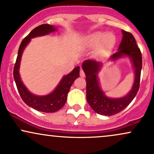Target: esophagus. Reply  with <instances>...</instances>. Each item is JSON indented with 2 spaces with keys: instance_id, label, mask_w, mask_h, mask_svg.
<instances>
[{
  "instance_id": "obj_1",
  "label": "esophagus",
  "mask_w": 154,
  "mask_h": 154,
  "mask_svg": "<svg viewBox=\"0 0 154 154\" xmlns=\"http://www.w3.org/2000/svg\"><path fill=\"white\" fill-rule=\"evenodd\" d=\"M79 75L82 77H85V72L82 70V69H80V71H79Z\"/></svg>"
}]
</instances>
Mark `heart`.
<instances>
[{
    "label": "heart",
    "instance_id": "obj_1",
    "mask_svg": "<svg viewBox=\"0 0 154 154\" xmlns=\"http://www.w3.org/2000/svg\"><path fill=\"white\" fill-rule=\"evenodd\" d=\"M86 43L88 46L95 47L100 44L97 54L103 56L107 54L114 46L115 43V37L112 34L106 35L103 32H94L86 38Z\"/></svg>",
    "mask_w": 154,
    "mask_h": 154
}]
</instances>
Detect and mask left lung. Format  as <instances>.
<instances>
[{
  "label": "left lung",
  "mask_w": 154,
  "mask_h": 154,
  "mask_svg": "<svg viewBox=\"0 0 154 154\" xmlns=\"http://www.w3.org/2000/svg\"><path fill=\"white\" fill-rule=\"evenodd\" d=\"M122 34L123 38L119 49L111 56V59L114 61L122 56H128L132 60L135 69V82L128 95L120 98H108L100 90L97 77V73L101 66L100 63L95 60L88 59L82 63V69L86 77L87 100L93 111L101 115H114L125 109L134 99L140 88L142 54L133 35L125 30H122Z\"/></svg>",
  "instance_id": "1"
}]
</instances>
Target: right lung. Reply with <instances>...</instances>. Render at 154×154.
Here are the masks:
<instances>
[{"mask_svg": "<svg viewBox=\"0 0 154 154\" xmlns=\"http://www.w3.org/2000/svg\"><path fill=\"white\" fill-rule=\"evenodd\" d=\"M56 29L55 26L48 24H41L33 29L21 43L14 67V78L17 90L23 101L27 106L36 110L46 113L57 111L64 106L66 101L67 94L69 91L70 88L73 84L74 81L79 76V66L75 67L69 75L64 76L59 85L52 93L48 95H41V96L32 94L27 91L25 86L23 85L19 77V69L23 51L26 45L30 41L31 39L35 37L49 34Z\"/></svg>", "mask_w": 154, "mask_h": 154, "instance_id": "add662e5", "label": "right lung"}]
</instances>
